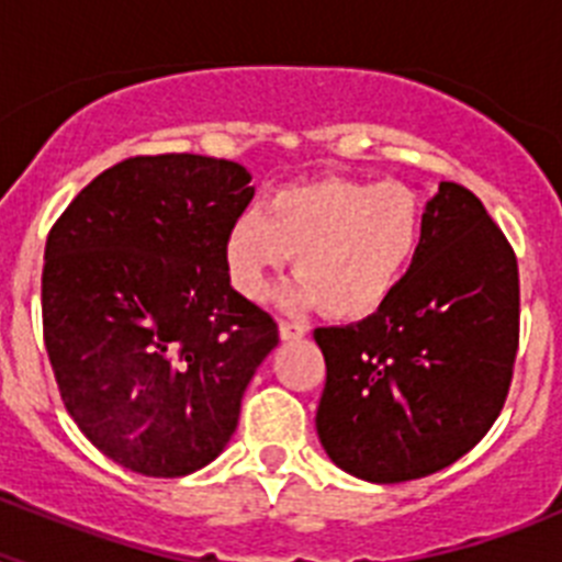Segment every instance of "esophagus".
I'll return each mask as SVG.
<instances>
[{
    "label": "esophagus",
    "mask_w": 562,
    "mask_h": 562,
    "mask_svg": "<svg viewBox=\"0 0 562 562\" xmlns=\"http://www.w3.org/2000/svg\"><path fill=\"white\" fill-rule=\"evenodd\" d=\"M278 335H281V340H297V337L306 335V324H297V321H281V324H278Z\"/></svg>",
    "instance_id": "esophagus-1"
}]
</instances>
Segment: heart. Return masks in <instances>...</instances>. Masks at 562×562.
<instances>
[{
    "instance_id": "heart-1",
    "label": "heart",
    "mask_w": 562,
    "mask_h": 562,
    "mask_svg": "<svg viewBox=\"0 0 562 562\" xmlns=\"http://www.w3.org/2000/svg\"><path fill=\"white\" fill-rule=\"evenodd\" d=\"M422 241V200L405 182L317 180L276 191L265 211L238 213L225 236V270L245 297L265 295L290 265L286 301L331 317H362L396 290Z\"/></svg>"
}]
</instances>
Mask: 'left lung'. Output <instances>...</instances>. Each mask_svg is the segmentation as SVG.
<instances>
[{"label": "left lung", "mask_w": 562, "mask_h": 562, "mask_svg": "<svg viewBox=\"0 0 562 562\" xmlns=\"http://www.w3.org/2000/svg\"><path fill=\"white\" fill-rule=\"evenodd\" d=\"M518 258L473 191L441 182L411 270L374 315L321 326L317 436L340 470L374 484L425 479L475 448L513 382Z\"/></svg>", "instance_id": "1"}]
</instances>
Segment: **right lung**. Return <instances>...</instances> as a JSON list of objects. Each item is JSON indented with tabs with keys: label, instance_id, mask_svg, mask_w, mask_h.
<instances>
[{
	"label": "right lung",
	"instance_id": "1",
	"mask_svg": "<svg viewBox=\"0 0 562 562\" xmlns=\"http://www.w3.org/2000/svg\"><path fill=\"white\" fill-rule=\"evenodd\" d=\"M252 200L245 166L128 157L49 227L42 324L64 408L132 473L180 479L236 430L278 324L238 295L225 236Z\"/></svg>",
	"mask_w": 562,
	"mask_h": 562
}]
</instances>
